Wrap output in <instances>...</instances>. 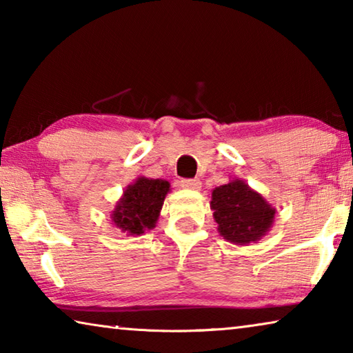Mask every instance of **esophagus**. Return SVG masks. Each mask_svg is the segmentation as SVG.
<instances>
[{
	"instance_id": "esophagus-1",
	"label": "esophagus",
	"mask_w": 353,
	"mask_h": 353,
	"mask_svg": "<svg viewBox=\"0 0 353 353\" xmlns=\"http://www.w3.org/2000/svg\"><path fill=\"white\" fill-rule=\"evenodd\" d=\"M181 187L185 190H201V181L198 179H182Z\"/></svg>"
}]
</instances>
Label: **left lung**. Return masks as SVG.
Returning a JSON list of instances; mask_svg holds the SVG:
<instances>
[{"mask_svg":"<svg viewBox=\"0 0 353 353\" xmlns=\"http://www.w3.org/2000/svg\"><path fill=\"white\" fill-rule=\"evenodd\" d=\"M210 208L219 235L240 246L266 235L276 216V208L240 179L214 188Z\"/></svg>","mask_w":353,"mask_h":353,"instance_id":"left-lung-1","label":"left lung"}]
</instances>
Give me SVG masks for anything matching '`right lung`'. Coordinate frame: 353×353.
<instances>
[{
  "label": "right lung",
  "instance_id": "1",
  "mask_svg": "<svg viewBox=\"0 0 353 353\" xmlns=\"http://www.w3.org/2000/svg\"><path fill=\"white\" fill-rule=\"evenodd\" d=\"M170 182L163 179L139 177L124 190L112 212V221L128 235H141L157 223Z\"/></svg>",
  "mask_w": 353,
  "mask_h": 353
}]
</instances>
